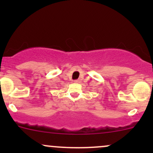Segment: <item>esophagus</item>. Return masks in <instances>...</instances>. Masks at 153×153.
I'll return each instance as SVG.
<instances>
[{
  "label": "esophagus",
  "instance_id": "esophagus-1",
  "mask_svg": "<svg viewBox=\"0 0 153 153\" xmlns=\"http://www.w3.org/2000/svg\"><path fill=\"white\" fill-rule=\"evenodd\" d=\"M79 81H80V80H74L75 82H79Z\"/></svg>",
  "mask_w": 153,
  "mask_h": 153
}]
</instances>
